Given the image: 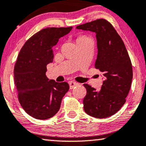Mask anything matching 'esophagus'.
I'll return each mask as SVG.
<instances>
[{"label":"esophagus","mask_w":146,"mask_h":146,"mask_svg":"<svg viewBox=\"0 0 146 146\" xmlns=\"http://www.w3.org/2000/svg\"><path fill=\"white\" fill-rule=\"evenodd\" d=\"M68 84L70 85V89H72L73 88L76 86L78 84V83L76 82H74V81H69Z\"/></svg>","instance_id":"1"}]
</instances>
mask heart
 I'll return each instance as SVG.
<instances>
[{
  "instance_id": "heart-1",
  "label": "heart",
  "mask_w": 146,
  "mask_h": 146,
  "mask_svg": "<svg viewBox=\"0 0 146 146\" xmlns=\"http://www.w3.org/2000/svg\"><path fill=\"white\" fill-rule=\"evenodd\" d=\"M89 38L86 35H79L77 37V42H80V41H82V40H86V39H88Z\"/></svg>"
}]
</instances>
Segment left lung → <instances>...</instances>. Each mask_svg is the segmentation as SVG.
Instances as JSON below:
<instances>
[{
	"instance_id": "1",
	"label": "left lung",
	"mask_w": 146,
	"mask_h": 146,
	"mask_svg": "<svg viewBox=\"0 0 146 146\" xmlns=\"http://www.w3.org/2000/svg\"><path fill=\"white\" fill-rule=\"evenodd\" d=\"M76 28L96 33L98 56L95 68L104 78L99 91L84 84L87 92L83 100L84 110L87 114L97 118L110 117L126 101L133 77L131 60L121 37L106 19H97Z\"/></svg>"
}]
</instances>
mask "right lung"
<instances>
[{
  "mask_svg": "<svg viewBox=\"0 0 146 146\" xmlns=\"http://www.w3.org/2000/svg\"><path fill=\"white\" fill-rule=\"evenodd\" d=\"M72 27H48L26 42L19 54L14 68L15 84L21 106L31 116L46 119L60 108L68 91L67 82H56L46 76L48 64L53 61L52 47Z\"/></svg>",
  "mask_w": 146,
  "mask_h": 146,
  "instance_id": "right-lung-1",
  "label": "right lung"
}]
</instances>
